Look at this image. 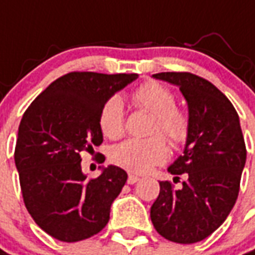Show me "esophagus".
<instances>
[{
    "instance_id": "esophagus-1",
    "label": "esophagus",
    "mask_w": 255,
    "mask_h": 255,
    "mask_svg": "<svg viewBox=\"0 0 255 255\" xmlns=\"http://www.w3.org/2000/svg\"><path fill=\"white\" fill-rule=\"evenodd\" d=\"M136 182H139V177L135 176V175H128V179H127V183L128 184H135Z\"/></svg>"
}]
</instances>
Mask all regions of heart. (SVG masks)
<instances>
[{"label": "heart", "instance_id": "heart-1", "mask_svg": "<svg viewBox=\"0 0 255 255\" xmlns=\"http://www.w3.org/2000/svg\"><path fill=\"white\" fill-rule=\"evenodd\" d=\"M136 108L149 112L155 122L149 139H128L111 151L113 164L133 173H146L153 166L162 164L168 157V147L163 136L173 149L186 144L191 131L188 116L176 108V95L164 84L144 82L131 94ZM100 126L105 136L117 139L124 133V105L119 97H111L101 111ZM163 135L159 136V133Z\"/></svg>", "mask_w": 255, "mask_h": 255}]
</instances>
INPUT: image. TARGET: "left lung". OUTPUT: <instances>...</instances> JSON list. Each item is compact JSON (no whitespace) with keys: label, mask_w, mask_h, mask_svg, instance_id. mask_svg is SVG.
Returning <instances> with one entry per match:
<instances>
[{"label":"left lung","mask_w":255,"mask_h":255,"mask_svg":"<svg viewBox=\"0 0 255 255\" xmlns=\"http://www.w3.org/2000/svg\"><path fill=\"white\" fill-rule=\"evenodd\" d=\"M153 78L176 84L188 104L191 124L186 147L169 168L182 187L160 182V194L150 209L151 223L162 238L191 245L212 235L234 208L246 144L239 116L214 84L190 72H161Z\"/></svg>","instance_id":"left-lung-1"}]
</instances>
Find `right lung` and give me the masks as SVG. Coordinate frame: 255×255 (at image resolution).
<instances>
[{
	"label": "right lung",
	"mask_w": 255,
	"mask_h": 255,
	"mask_svg": "<svg viewBox=\"0 0 255 255\" xmlns=\"http://www.w3.org/2000/svg\"><path fill=\"white\" fill-rule=\"evenodd\" d=\"M136 78V73L69 72L49 84L23 115L14 149L21 194L34 221L57 241H84L109 221L127 172L109 165L89 179L82 172L80 153L102 143V108Z\"/></svg>",
	"instance_id": "add662e5"
}]
</instances>
